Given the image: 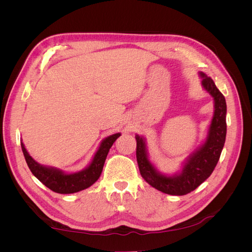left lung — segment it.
I'll return each instance as SVG.
<instances>
[{
  "label": "left lung",
  "mask_w": 252,
  "mask_h": 252,
  "mask_svg": "<svg viewBox=\"0 0 252 252\" xmlns=\"http://www.w3.org/2000/svg\"><path fill=\"white\" fill-rule=\"evenodd\" d=\"M199 74L202 78V87L213 98L215 109L205 141L189 155L178 172L170 175L158 171L149 159L146 140L144 136L135 134L136 161L142 178L150 186L167 194L184 195L199 187L216 168L225 144L227 131L225 97L211 78L203 72Z\"/></svg>",
  "instance_id": "8db88e82"
}]
</instances>
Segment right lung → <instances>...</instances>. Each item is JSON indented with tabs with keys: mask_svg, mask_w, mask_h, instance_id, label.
Wrapping results in <instances>:
<instances>
[{
	"mask_svg": "<svg viewBox=\"0 0 252 252\" xmlns=\"http://www.w3.org/2000/svg\"><path fill=\"white\" fill-rule=\"evenodd\" d=\"M120 135L121 133L118 132L105 138L101 142L89 165L78 172L71 173L55 168V167L39 164L28 154L23 142H21V147L30 171L37 180L52 191L62 194H69L79 192L81 190L90 187L98 180L109 149Z\"/></svg>",
	"mask_w": 252,
	"mask_h": 252,
	"instance_id": "right-lung-1",
	"label": "right lung"
}]
</instances>
